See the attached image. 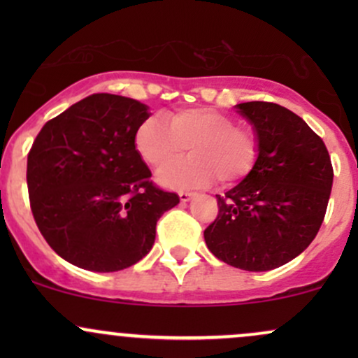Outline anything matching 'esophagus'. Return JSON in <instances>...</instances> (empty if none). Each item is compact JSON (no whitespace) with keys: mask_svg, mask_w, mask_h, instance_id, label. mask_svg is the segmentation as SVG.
I'll return each mask as SVG.
<instances>
[{"mask_svg":"<svg viewBox=\"0 0 358 358\" xmlns=\"http://www.w3.org/2000/svg\"><path fill=\"white\" fill-rule=\"evenodd\" d=\"M178 196H180V200H182V203H187V202H190V200L193 199V196H195V193H190V192H180V193H178Z\"/></svg>","mask_w":358,"mask_h":358,"instance_id":"obj_1","label":"esophagus"}]
</instances>
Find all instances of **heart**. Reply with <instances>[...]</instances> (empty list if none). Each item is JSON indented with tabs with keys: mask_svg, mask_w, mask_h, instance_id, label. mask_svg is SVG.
Here are the masks:
<instances>
[{
	"mask_svg": "<svg viewBox=\"0 0 358 358\" xmlns=\"http://www.w3.org/2000/svg\"><path fill=\"white\" fill-rule=\"evenodd\" d=\"M159 119L148 117L138 127L134 143L150 166L163 168L180 159L185 148L192 158L168 166L158 182L170 188L205 187L219 176L232 183L252 170L257 158V139L252 131L236 126L227 114L213 109H185Z\"/></svg>",
	"mask_w": 358,
	"mask_h": 358,
	"instance_id": "b5f03b06",
	"label": "heart"
}]
</instances>
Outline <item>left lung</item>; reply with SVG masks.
<instances>
[{"label": "left lung", "mask_w": 358, "mask_h": 358, "mask_svg": "<svg viewBox=\"0 0 358 358\" xmlns=\"http://www.w3.org/2000/svg\"><path fill=\"white\" fill-rule=\"evenodd\" d=\"M257 139L252 170L224 196L205 229L210 252L244 271L276 269L305 250L320 231L334 168L327 146L301 117L273 102H242Z\"/></svg>", "instance_id": "left-lung-1"}]
</instances>
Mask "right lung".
<instances>
[{"label": "right lung", "instance_id": "add662e5", "mask_svg": "<svg viewBox=\"0 0 358 358\" xmlns=\"http://www.w3.org/2000/svg\"><path fill=\"white\" fill-rule=\"evenodd\" d=\"M150 108L92 94L42 127L27 165L40 232L62 259L94 273L136 264L155 244L156 222L180 203L150 182L134 136Z\"/></svg>", "mask_w": 358, "mask_h": 358}]
</instances>
